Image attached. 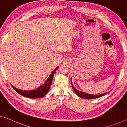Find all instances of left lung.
I'll return each instance as SVG.
<instances>
[{
    "mask_svg": "<svg viewBox=\"0 0 127 127\" xmlns=\"http://www.w3.org/2000/svg\"><path fill=\"white\" fill-rule=\"evenodd\" d=\"M71 86H72V88H73V90L74 91L75 93L77 94L78 96L82 97V98H84V99H95V98H97V97H102L104 95H106L107 94L109 93H105L103 94H99V95H93V94H89L86 93L85 92H83V91H81L78 90L76 89L74 86L72 85V82H71Z\"/></svg>",
    "mask_w": 127,
    "mask_h": 127,
    "instance_id": "left-lung-1",
    "label": "left lung"
}]
</instances>
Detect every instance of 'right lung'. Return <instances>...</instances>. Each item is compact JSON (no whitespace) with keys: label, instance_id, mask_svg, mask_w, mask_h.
Listing matches in <instances>:
<instances>
[{"label":"right lung","instance_id":"1","mask_svg":"<svg viewBox=\"0 0 127 127\" xmlns=\"http://www.w3.org/2000/svg\"><path fill=\"white\" fill-rule=\"evenodd\" d=\"M58 67H57L53 71H52V73L50 74L49 77L46 80L44 84L41 86L37 89L33 90H22L18 89L15 87L14 86H12L13 89L15 90L16 92L19 94L20 95H23L25 97H29V98H32V99H36V98H40V97H42L45 95L49 91L50 89V86L52 85V81H53V75L55 73L56 70H57Z\"/></svg>","mask_w":127,"mask_h":127}]
</instances>
